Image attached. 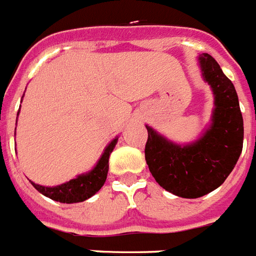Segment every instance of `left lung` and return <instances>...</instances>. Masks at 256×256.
Instances as JSON below:
<instances>
[{
    "label": "left lung",
    "mask_w": 256,
    "mask_h": 256,
    "mask_svg": "<svg viewBox=\"0 0 256 256\" xmlns=\"http://www.w3.org/2000/svg\"><path fill=\"white\" fill-rule=\"evenodd\" d=\"M199 60L216 99L210 128L195 144L179 146L146 126L145 160L153 178L186 199L204 196L222 184L244 146V119L234 85L210 54H202Z\"/></svg>",
    "instance_id": "1"
}]
</instances>
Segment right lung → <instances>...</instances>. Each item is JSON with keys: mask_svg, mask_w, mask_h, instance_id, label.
I'll return each mask as SVG.
<instances>
[{"mask_svg": "<svg viewBox=\"0 0 256 256\" xmlns=\"http://www.w3.org/2000/svg\"><path fill=\"white\" fill-rule=\"evenodd\" d=\"M116 141H118V138L110 142V145L106 148L104 153L100 157L99 162L94 168V170L90 171L88 174L80 175L78 178L72 179L68 183L57 186V187H44V186L35 184L34 182H31V184L40 194H43L44 196H47V198L54 200V202L70 204V202H84V200L92 198V195H95L99 190L102 188V186L104 184L106 179H107L108 158L110 154L112 153L114 148H115Z\"/></svg>", "mask_w": 256, "mask_h": 256, "instance_id": "1", "label": "right lung"}]
</instances>
